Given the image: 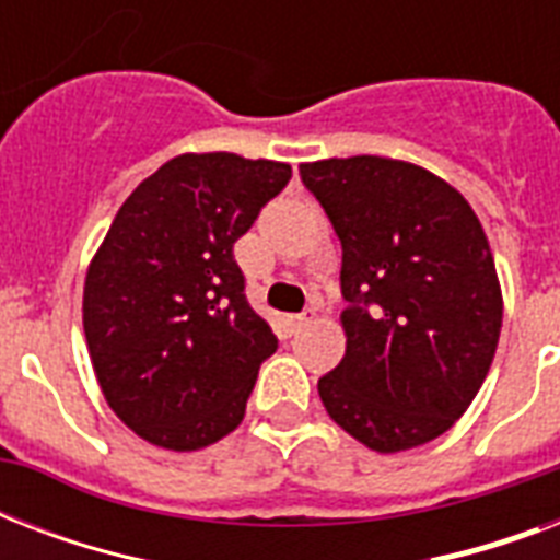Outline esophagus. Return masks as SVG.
<instances>
[{"label": "esophagus", "mask_w": 560, "mask_h": 560, "mask_svg": "<svg viewBox=\"0 0 560 560\" xmlns=\"http://www.w3.org/2000/svg\"><path fill=\"white\" fill-rule=\"evenodd\" d=\"M307 323H311V316H307V314L288 316V325H290V331H302V328H305Z\"/></svg>", "instance_id": "obj_1"}]
</instances>
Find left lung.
I'll use <instances>...</instances> for the list:
<instances>
[{
    "label": "left lung",
    "mask_w": 560,
    "mask_h": 560,
    "mask_svg": "<svg viewBox=\"0 0 560 560\" xmlns=\"http://www.w3.org/2000/svg\"><path fill=\"white\" fill-rule=\"evenodd\" d=\"M342 244L346 354L319 377L328 416L377 453L447 433L477 398L503 328L482 223L421 165L349 156L302 165Z\"/></svg>",
    "instance_id": "obj_1"
}]
</instances>
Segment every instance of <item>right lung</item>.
I'll return each mask as SVG.
<instances>
[{
    "mask_svg": "<svg viewBox=\"0 0 560 560\" xmlns=\"http://www.w3.org/2000/svg\"><path fill=\"white\" fill-rule=\"evenodd\" d=\"M288 162L183 153L121 202L83 281V334L109 409L165 451H200L246 412L279 349L244 296L235 241Z\"/></svg>",
    "mask_w": 560,
    "mask_h": 560,
    "instance_id": "1",
    "label": "right lung"
}]
</instances>
